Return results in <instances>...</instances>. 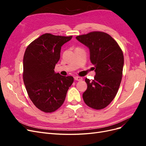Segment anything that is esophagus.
<instances>
[{"label":"esophagus","mask_w":146,"mask_h":146,"mask_svg":"<svg viewBox=\"0 0 146 146\" xmlns=\"http://www.w3.org/2000/svg\"><path fill=\"white\" fill-rule=\"evenodd\" d=\"M74 80H77V81H81V80H83V78H82V77L77 76V77H74Z\"/></svg>","instance_id":"34e87169"}]
</instances>
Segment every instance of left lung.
I'll return each instance as SVG.
<instances>
[{"label": "left lung", "instance_id": "8db88e82", "mask_svg": "<svg viewBox=\"0 0 146 146\" xmlns=\"http://www.w3.org/2000/svg\"><path fill=\"white\" fill-rule=\"evenodd\" d=\"M76 39L90 49V61L96 72L94 80L85 79L88 87L83 94V100L92 108L103 109L115 98L120 86L122 51L117 42L104 32H92Z\"/></svg>", "mask_w": 146, "mask_h": 146}]
</instances>
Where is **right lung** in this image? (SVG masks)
Instances as JSON below:
<instances>
[{
	"instance_id": "1",
	"label": "right lung",
	"mask_w": 146,
	"mask_h": 146,
	"mask_svg": "<svg viewBox=\"0 0 146 146\" xmlns=\"http://www.w3.org/2000/svg\"><path fill=\"white\" fill-rule=\"evenodd\" d=\"M72 38L45 33L31 42L25 50L24 85L30 100L44 112H54L63 105L74 82L72 76H61L54 70L60 58L61 46Z\"/></svg>"
}]
</instances>
